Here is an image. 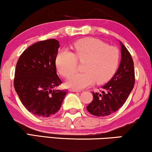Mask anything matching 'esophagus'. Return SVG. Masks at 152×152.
<instances>
[{"instance_id":"34e87169","label":"esophagus","mask_w":152,"mask_h":152,"mask_svg":"<svg viewBox=\"0 0 152 152\" xmlns=\"http://www.w3.org/2000/svg\"><path fill=\"white\" fill-rule=\"evenodd\" d=\"M70 92H80V90H78V89H70Z\"/></svg>"}]
</instances>
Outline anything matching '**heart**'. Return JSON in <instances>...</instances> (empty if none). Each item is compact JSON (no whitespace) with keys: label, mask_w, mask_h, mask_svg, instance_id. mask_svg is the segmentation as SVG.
<instances>
[{"label":"heart","mask_w":152,"mask_h":152,"mask_svg":"<svg viewBox=\"0 0 152 152\" xmlns=\"http://www.w3.org/2000/svg\"><path fill=\"white\" fill-rule=\"evenodd\" d=\"M75 53L63 49L56 57V66L60 74L68 77L76 69L77 60L85 61V72L72 74L66 82L69 88L82 89L95 81L103 84L109 81L117 70L120 63V53L118 48L109 46L99 39L87 38L74 43Z\"/></svg>","instance_id":"b5f03b06"}]
</instances>
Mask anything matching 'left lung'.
Returning <instances> with one entry per match:
<instances>
[{
  "label": "left lung",
  "instance_id": "1",
  "mask_svg": "<svg viewBox=\"0 0 152 152\" xmlns=\"http://www.w3.org/2000/svg\"><path fill=\"white\" fill-rule=\"evenodd\" d=\"M121 61L111 80L100 92H93V99L86 107L88 111L97 117H104L119 110L125 103L135 84L134 61L126 47L120 42Z\"/></svg>",
  "mask_w": 152,
  "mask_h": 152
}]
</instances>
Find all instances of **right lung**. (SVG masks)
Wrapping results in <instances>:
<instances>
[{"label": "right lung", "instance_id": "obj_1", "mask_svg": "<svg viewBox=\"0 0 152 152\" xmlns=\"http://www.w3.org/2000/svg\"><path fill=\"white\" fill-rule=\"evenodd\" d=\"M59 41H39L20 56L16 66L14 85L25 107L34 115L46 118L57 113L67 91L57 90L61 84L56 69Z\"/></svg>", "mask_w": 152, "mask_h": 152}]
</instances>
